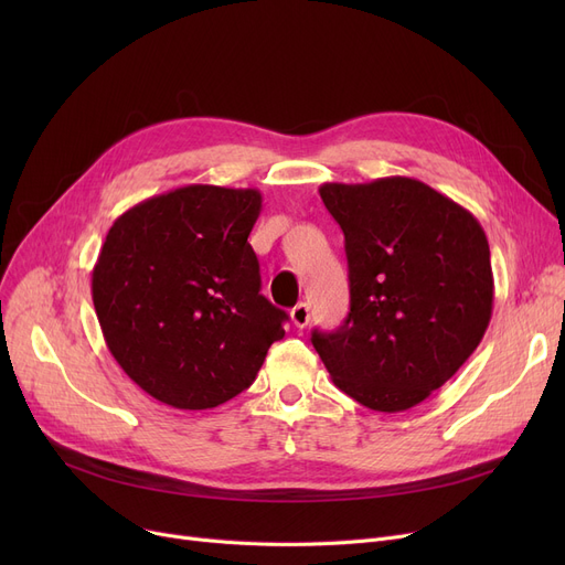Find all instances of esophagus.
<instances>
[{
	"instance_id": "obj_1",
	"label": "esophagus",
	"mask_w": 565,
	"mask_h": 565,
	"mask_svg": "<svg viewBox=\"0 0 565 565\" xmlns=\"http://www.w3.org/2000/svg\"><path fill=\"white\" fill-rule=\"evenodd\" d=\"M309 318H311L309 305L300 302V305H295V307H292V311H290V320L295 322V328H307V324H309Z\"/></svg>"
}]
</instances>
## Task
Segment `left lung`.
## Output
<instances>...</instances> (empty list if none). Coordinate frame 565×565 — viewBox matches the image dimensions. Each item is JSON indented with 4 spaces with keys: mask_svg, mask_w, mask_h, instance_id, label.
I'll list each match as a JSON object with an SVG mask.
<instances>
[{
    "mask_svg": "<svg viewBox=\"0 0 565 565\" xmlns=\"http://www.w3.org/2000/svg\"><path fill=\"white\" fill-rule=\"evenodd\" d=\"M345 235L350 313L311 343L337 387L375 412L426 401L479 348L494 302L488 237L454 199L407 175L324 183Z\"/></svg>",
    "mask_w": 565,
    "mask_h": 565,
    "instance_id": "8db88e82",
    "label": "left lung"
}]
</instances>
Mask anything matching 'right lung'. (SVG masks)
<instances>
[{
    "instance_id": "obj_1",
    "label": "right lung",
    "mask_w": 565,
    "mask_h": 565,
    "mask_svg": "<svg viewBox=\"0 0 565 565\" xmlns=\"http://www.w3.org/2000/svg\"><path fill=\"white\" fill-rule=\"evenodd\" d=\"M258 190L185 185L146 199L107 231L92 273L105 343L126 375L175 409L247 390L286 311L260 295L247 237Z\"/></svg>"
}]
</instances>
